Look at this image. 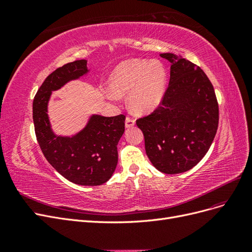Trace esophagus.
Masks as SVG:
<instances>
[{"mask_svg":"<svg viewBox=\"0 0 252 252\" xmlns=\"http://www.w3.org/2000/svg\"><path fill=\"white\" fill-rule=\"evenodd\" d=\"M134 124H135V121L133 119L129 118V117L126 118V120H125V126H126V128H130V127L134 126Z\"/></svg>","mask_w":252,"mask_h":252,"instance_id":"esophagus-1","label":"esophagus"}]
</instances>
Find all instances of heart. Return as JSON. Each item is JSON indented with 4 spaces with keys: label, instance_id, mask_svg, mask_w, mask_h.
<instances>
[{
    "label": "heart",
    "instance_id": "obj_1",
    "mask_svg": "<svg viewBox=\"0 0 252 252\" xmlns=\"http://www.w3.org/2000/svg\"><path fill=\"white\" fill-rule=\"evenodd\" d=\"M167 74L164 66L151 60L132 59L120 63L109 78L111 91L107 96L117 100L129 93L128 103L132 111L148 113L161 103L166 90Z\"/></svg>",
    "mask_w": 252,
    "mask_h": 252
}]
</instances>
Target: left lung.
Returning <instances> with one entry per match:
<instances>
[{"label": "left lung", "mask_w": 252, "mask_h": 252, "mask_svg": "<svg viewBox=\"0 0 252 252\" xmlns=\"http://www.w3.org/2000/svg\"><path fill=\"white\" fill-rule=\"evenodd\" d=\"M170 81L161 105L136 120L150 162L163 173L191 169L207 154L219 125L215 89L199 66L173 53H162Z\"/></svg>", "instance_id": "left-lung-1"}]
</instances>
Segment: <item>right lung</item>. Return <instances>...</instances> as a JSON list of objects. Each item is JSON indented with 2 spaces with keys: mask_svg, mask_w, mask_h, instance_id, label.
I'll return each mask as SVG.
<instances>
[{
  "mask_svg": "<svg viewBox=\"0 0 252 252\" xmlns=\"http://www.w3.org/2000/svg\"><path fill=\"white\" fill-rule=\"evenodd\" d=\"M89 72L86 60H78L50 73L37 90L32 104L36 140L44 157L65 179L82 186L107 182L118 164V143L125 131V116L93 114L81 131L71 136L53 132L48 118L52 91Z\"/></svg>",
  "mask_w": 252,
  "mask_h": 252,
  "instance_id": "right-lung-1",
  "label": "right lung"
}]
</instances>
